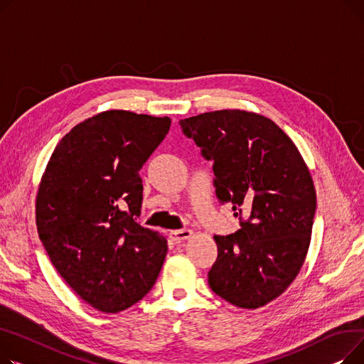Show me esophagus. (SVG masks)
<instances>
[{
	"mask_svg": "<svg viewBox=\"0 0 364 364\" xmlns=\"http://www.w3.org/2000/svg\"><path fill=\"white\" fill-rule=\"evenodd\" d=\"M192 230L189 229H181V230H172L170 232V240H172L175 244H181L183 241H186L188 238H191Z\"/></svg>",
	"mask_w": 364,
	"mask_h": 364,
	"instance_id": "1",
	"label": "esophagus"
}]
</instances>
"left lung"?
Here are the masks:
<instances>
[{"instance_id":"8db88e82","label":"left lung","mask_w":364,"mask_h":364,"mask_svg":"<svg viewBox=\"0 0 364 364\" xmlns=\"http://www.w3.org/2000/svg\"><path fill=\"white\" fill-rule=\"evenodd\" d=\"M183 135L213 163L220 204L230 203L240 229L216 235L211 291L242 309L279 296L300 272L310 245L316 191L288 135L270 119L220 110L179 120Z\"/></svg>"}]
</instances>
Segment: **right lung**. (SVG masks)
Listing matches in <instances>:
<instances>
[{"instance_id": "right-lung-1", "label": "right lung", "mask_w": 364, "mask_h": 364, "mask_svg": "<svg viewBox=\"0 0 364 364\" xmlns=\"http://www.w3.org/2000/svg\"><path fill=\"white\" fill-rule=\"evenodd\" d=\"M168 129V117L104 112L58 142L42 176L39 238L63 279L100 311L138 303L161 270L167 241L136 219L139 170Z\"/></svg>"}]
</instances>
